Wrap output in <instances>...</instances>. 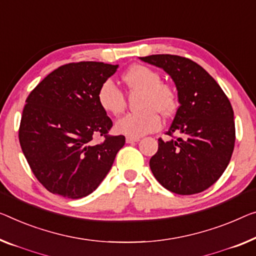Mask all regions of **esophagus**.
Here are the masks:
<instances>
[{"instance_id": "esophagus-1", "label": "esophagus", "mask_w": 256, "mask_h": 256, "mask_svg": "<svg viewBox=\"0 0 256 256\" xmlns=\"http://www.w3.org/2000/svg\"><path fill=\"white\" fill-rule=\"evenodd\" d=\"M125 140H126L128 144H132V142H138L140 138H138V136H126V139Z\"/></svg>"}]
</instances>
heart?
<instances>
[{
    "instance_id": "obj_1",
    "label": "heart",
    "mask_w": 256,
    "mask_h": 256,
    "mask_svg": "<svg viewBox=\"0 0 256 256\" xmlns=\"http://www.w3.org/2000/svg\"><path fill=\"white\" fill-rule=\"evenodd\" d=\"M123 80L131 90H144L141 112H128L116 122V131L128 136H142L162 126L163 115H170L177 106L176 93L169 84L161 82V74L147 66L136 64L123 74ZM102 109L118 116L126 106V98L112 79L106 80L98 92Z\"/></svg>"
}]
</instances>
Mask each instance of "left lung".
<instances>
[{
  "mask_svg": "<svg viewBox=\"0 0 256 256\" xmlns=\"http://www.w3.org/2000/svg\"><path fill=\"white\" fill-rule=\"evenodd\" d=\"M140 60L163 68L178 90L179 108L166 132L172 139H158L152 172L171 192L200 193L218 180L231 160L236 128L230 101L216 80L190 58L161 54ZM174 132L181 136L174 138Z\"/></svg>",
  "mask_w": 256,
  "mask_h": 256,
  "instance_id": "left-lung-1",
  "label": "left lung"
}]
</instances>
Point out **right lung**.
Masks as SVG:
<instances>
[{
  "mask_svg": "<svg viewBox=\"0 0 256 256\" xmlns=\"http://www.w3.org/2000/svg\"><path fill=\"white\" fill-rule=\"evenodd\" d=\"M118 66L68 63L49 74L26 98L19 142L34 176L49 192L87 196L112 169L124 136H109L112 122L98 101ZM104 136L101 143L94 139Z\"/></svg>",
  "mask_w": 256,
  "mask_h": 256,
  "instance_id": "1",
  "label": "right lung"
}]
</instances>
